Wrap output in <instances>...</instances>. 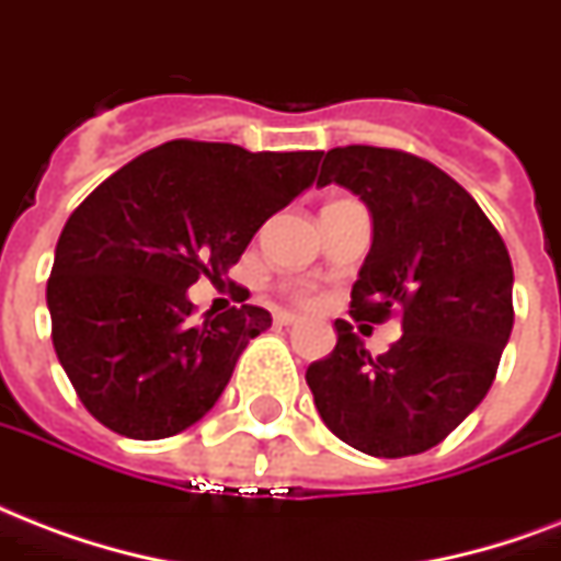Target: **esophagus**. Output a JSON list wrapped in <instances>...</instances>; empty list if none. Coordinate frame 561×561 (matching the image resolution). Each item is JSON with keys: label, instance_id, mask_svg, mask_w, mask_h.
<instances>
[{"label": "esophagus", "instance_id": "esophagus-1", "mask_svg": "<svg viewBox=\"0 0 561 561\" xmlns=\"http://www.w3.org/2000/svg\"><path fill=\"white\" fill-rule=\"evenodd\" d=\"M277 324H284V328H295V324H301V316H295V312H277L275 316Z\"/></svg>", "mask_w": 561, "mask_h": 561}]
</instances>
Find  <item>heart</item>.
<instances>
[{
    "mask_svg": "<svg viewBox=\"0 0 561 561\" xmlns=\"http://www.w3.org/2000/svg\"><path fill=\"white\" fill-rule=\"evenodd\" d=\"M293 298H295V301H301V304H310V301H312L310 289H295Z\"/></svg>",
    "mask_w": 561,
    "mask_h": 561,
    "instance_id": "obj_1",
    "label": "heart"
}]
</instances>
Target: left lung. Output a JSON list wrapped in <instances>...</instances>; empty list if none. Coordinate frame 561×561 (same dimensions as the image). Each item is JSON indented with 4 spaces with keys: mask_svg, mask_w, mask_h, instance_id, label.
<instances>
[{
    "mask_svg": "<svg viewBox=\"0 0 561 561\" xmlns=\"http://www.w3.org/2000/svg\"><path fill=\"white\" fill-rule=\"evenodd\" d=\"M328 184L359 195L375 219L351 316H398L403 336L371 357L354 324L336 319V348L307 368L312 401L330 433L368 457L424 454L497 375L515 321L510 251L480 204L410 151L330 149L319 172Z\"/></svg>",
    "mask_w": 561,
    "mask_h": 561,
    "instance_id": "8db88e82",
    "label": "left lung"
}]
</instances>
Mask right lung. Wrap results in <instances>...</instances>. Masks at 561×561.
Returning <instances> with one entry per match:
<instances>
[{"label": "right lung", "mask_w": 561, "mask_h": 561, "mask_svg": "<svg viewBox=\"0 0 561 561\" xmlns=\"http://www.w3.org/2000/svg\"><path fill=\"white\" fill-rule=\"evenodd\" d=\"M321 151L172 140L102 181L60 231L51 345L87 412L128 438H167L219 401L272 328L245 304L195 319L186 289L221 284L263 221L304 193Z\"/></svg>", "instance_id": "add662e5"}]
</instances>
